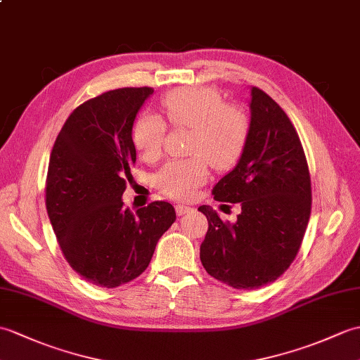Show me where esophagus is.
<instances>
[{
  "mask_svg": "<svg viewBox=\"0 0 360 360\" xmlns=\"http://www.w3.org/2000/svg\"><path fill=\"white\" fill-rule=\"evenodd\" d=\"M190 210H191V208H190V207H187V205H181V204L174 205V212H176V214H178V216L186 214V213H188Z\"/></svg>",
  "mask_w": 360,
  "mask_h": 360,
  "instance_id": "34e87169",
  "label": "esophagus"
}]
</instances>
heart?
I'll list each match as a JSON object with an SVG mask.
<instances>
[{
    "label": "heart",
    "instance_id": "heart-1",
    "mask_svg": "<svg viewBox=\"0 0 360 360\" xmlns=\"http://www.w3.org/2000/svg\"><path fill=\"white\" fill-rule=\"evenodd\" d=\"M161 110L173 129H190L187 160L170 161L156 173L155 186L167 198L190 199L207 181L212 165L230 169L245 147L250 120L244 108L224 103L219 90L188 86L172 90L161 99ZM167 127L152 113L138 116L131 142L141 160L156 162L162 155Z\"/></svg>",
    "mask_w": 360,
    "mask_h": 360
}]
</instances>
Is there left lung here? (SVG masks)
Returning <instances> with one entry per match:
<instances>
[{
    "label": "left lung",
    "instance_id": "8db88e82",
    "mask_svg": "<svg viewBox=\"0 0 360 360\" xmlns=\"http://www.w3.org/2000/svg\"><path fill=\"white\" fill-rule=\"evenodd\" d=\"M252 121L238 165L216 184L219 202L240 204L238 221L208 205L200 244L205 271L238 290H256L288 270L311 213V179L293 122L264 90L252 89Z\"/></svg>",
    "mask_w": 360,
    "mask_h": 360
}]
</instances>
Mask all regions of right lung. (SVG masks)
Returning <instances> with one entry per match:
<instances>
[{
  "label": "right lung",
  "mask_w": 360,
  "mask_h": 360,
  "mask_svg": "<svg viewBox=\"0 0 360 360\" xmlns=\"http://www.w3.org/2000/svg\"><path fill=\"white\" fill-rule=\"evenodd\" d=\"M152 94V87H124L87 99L67 118L50 153V224L65 261L98 287L116 288L144 273L176 219L165 200L133 213L121 199L136 162L133 121Z\"/></svg>",
  "instance_id": "add662e5"
}]
</instances>
